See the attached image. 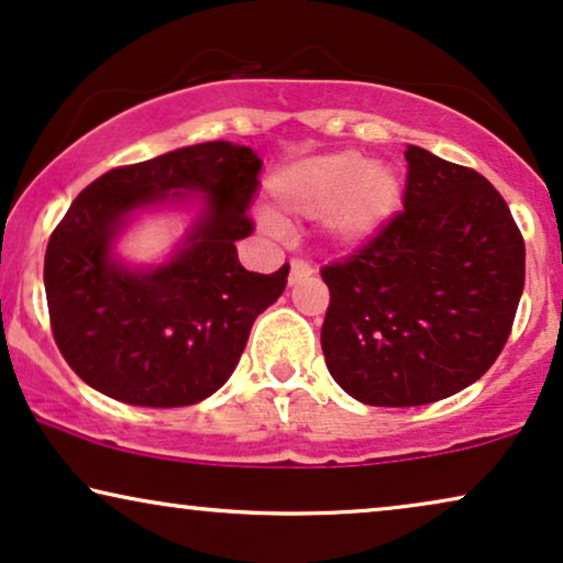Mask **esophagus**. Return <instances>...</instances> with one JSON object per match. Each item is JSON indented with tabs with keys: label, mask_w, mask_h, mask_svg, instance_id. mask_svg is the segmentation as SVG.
I'll list each match as a JSON object with an SVG mask.
<instances>
[{
	"label": "esophagus",
	"mask_w": 563,
	"mask_h": 563,
	"mask_svg": "<svg viewBox=\"0 0 563 563\" xmlns=\"http://www.w3.org/2000/svg\"><path fill=\"white\" fill-rule=\"evenodd\" d=\"M309 275H314V267H311L309 262H303V260H290V277H288L290 283L303 280V277H309Z\"/></svg>",
	"instance_id": "34e87169"
}]
</instances>
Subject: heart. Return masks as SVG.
Segmentation results:
<instances>
[{
    "label": "heart",
    "instance_id": "b5f03b06",
    "mask_svg": "<svg viewBox=\"0 0 563 563\" xmlns=\"http://www.w3.org/2000/svg\"><path fill=\"white\" fill-rule=\"evenodd\" d=\"M286 212L319 218L338 246H361L379 236L402 202L400 174L384 161L355 151H332L288 163L269 179Z\"/></svg>",
    "mask_w": 563,
    "mask_h": 563
}]
</instances>
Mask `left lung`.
<instances>
[{
	"label": "left lung",
	"mask_w": 563,
	"mask_h": 563,
	"mask_svg": "<svg viewBox=\"0 0 563 563\" xmlns=\"http://www.w3.org/2000/svg\"><path fill=\"white\" fill-rule=\"evenodd\" d=\"M405 210L322 267V351L358 402L412 408L471 387L499 358L525 288V241L478 170L408 145Z\"/></svg>",
	"instance_id": "1"
}]
</instances>
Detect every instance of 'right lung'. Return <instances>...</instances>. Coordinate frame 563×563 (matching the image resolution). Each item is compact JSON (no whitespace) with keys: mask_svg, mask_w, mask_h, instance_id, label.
<instances>
[{"mask_svg":"<svg viewBox=\"0 0 563 563\" xmlns=\"http://www.w3.org/2000/svg\"><path fill=\"white\" fill-rule=\"evenodd\" d=\"M260 170L252 147L216 140L111 168L77 195L48 239L44 286L56 345L85 384L126 405L181 408L229 382L290 269L260 275L239 262ZM191 190L203 210L174 258L132 271L112 257L134 211Z\"/></svg>","mask_w":563,"mask_h":563,"instance_id":"obj_1","label":"right lung"}]
</instances>
